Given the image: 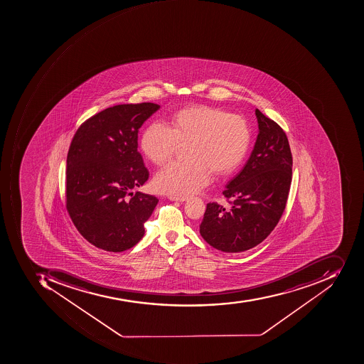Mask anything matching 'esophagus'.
<instances>
[{
    "instance_id": "obj_1",
    "label": "esophagus",
    "mask_w": 364,
    "mask_h": 364,
    "mask_svg": "<svg viewBox=\"0 0 364 364\" xmlns=\"http://www.w3.org/2000/svg\"><path fill=\"white\" fill-rule=\"evenodd\" d=\"M169 199L173 201H181V203H183V201L187 200V197H173V196H171Z\"/></svg>"
}]
</instances>
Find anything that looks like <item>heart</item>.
Returning <instances> with one entry per match:
<instances>
[{"mask_svg": "<svg viewBox=\"0 0 364 364\" xmlns=\"http://www.w3.org/2000/svg\"><path fill=\"white\" fill-rule=\"evenodd\" d=\"M252 133L246 118L220 108L191 105L176 112L171 126L153 123L141 137V149L151 163L164 165L179 145L186 146L188 161H173L155 177L157 191L173 197H187L208 185L211 171L233 173L250 149Z\"/></svg>", "mask_w": 364, "mask_h": 364, "instance_id": "1", "label": "heart"}]
</instances>
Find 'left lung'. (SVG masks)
<instances>
[{
  "mask_svg": "<svg viewBox=\"0 0 364 364\" xmlns=\"http://www.w3.org/2000/svg\"><path fill=\"white\" fill-rule=\"evenodd\" d=\"M259 134L246 165L223 191L231 208L207 203L200 235L213 248L241 252L262 242L280 220L292 181V154L280 125L256 109Z\"/></svg>",
  "mask_w": 364,
  "mask_h": 364,
  "instance_id": "1",
  "label": "left lung"
}]
</instances>
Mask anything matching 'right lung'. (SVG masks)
Returning a JSON list of instances; mask_svg holds the SVG:
<instances>
[{"label": "right lung", "mask_w": 364, "mask_h": 364, "mask_svg": "<svg viewBox=\"0 0 364 364\" xmlns=\"http://www.w3.org/2000/svg\"><path fill=\"white\" fill-rule=\"evenodd\" d=\"M159 104H122L87 118L66 159V209L93 246L121 252L135 246L159 199L136 191L149 171L137 151L138 131Z\"/></svg>", "instance_id": "obj_1"}]
</instances>
